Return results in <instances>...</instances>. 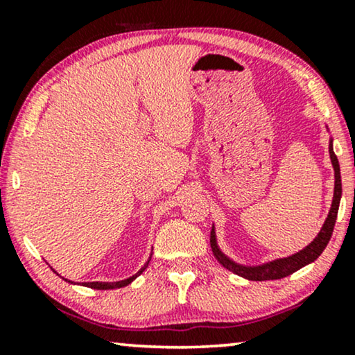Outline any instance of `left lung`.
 Returning <instances> with one entry per match:
<instances>
[{"mask_svg":"<svg viewBox=\"0 0 355 355\" xmlns=\"http://www.w3.org/2000/svg\"><path fill=\"white\" fill-rule=\"evenodd\" d=\"M329 158H331V164L334 169V193H333L331 208H329V213H328L327 220H324V223H323L322 230H320L317 237H315V239L310 242L307 247H304V249L299 250L297 254L284 257V259H276V260L268 261V263H263V265H257V266L241 265V263H236L234 260H231L230 257L223 254L220 247H218L215 225H213L211 234H210V244H211L213 255L216 257V260L220 261V263L225 266L226 270H230V271H232V273H236L237 276H242V278L250 279V281L281 279V278H284V276L293 275L294 271H297L302 268V266L312 263V261L317 260L318 257L322 255L324 247L328 245L329 239H331L334 223H336V216H338L339 202H341V193H343L341 171H339L338 157L334 155V150H333V139H329Z\"/></svg>","mask_w":355,"mask_h":355,"instance_id":"obj_1","label":"left lung"}]
</instances>
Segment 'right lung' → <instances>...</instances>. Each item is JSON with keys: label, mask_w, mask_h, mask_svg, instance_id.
<instances>
[{"label": "right lung", "mask_w": 355, "mask_h": 355, "mask_svg": "<svg viewBox=\"0 0 355 355\" xmlns=\"http://www.w3.org/2000/svg\"><path fill=\"white\" fill-rule=\"evenodd\" d=\"M150 259H152V257H150ZM150 259L147 260V263H145V265L142 266V268H140V270L137 271V273L132 275V276H130V278H128V279H123V281H113V283H106V281H92V283H82V286H85V288H92V289H101V291L124 288V286H128V284L132 283V281H134L135 278H137L139 275H142V273H144L145 268H147L148 263H150ZM62 279L67 281V283H71V284H80V283H74V281L66 279V278H62Z\"/></svg>", "instance_id": "add662e5"}]
</instances>
